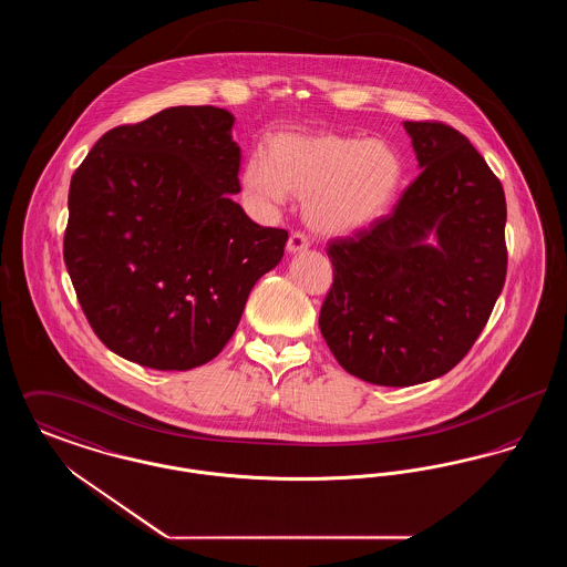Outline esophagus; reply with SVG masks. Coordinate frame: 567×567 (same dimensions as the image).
Here are the masks:
<instances>
[{"mask_svg": "<svg viewBox=\"0 0 567 567\" xmlns=\"http://www.w3.org/2000/svg\"><path fill=\"white\" fill-rule=\"evenodd\" d=\"M308 238L301 234V231H293L289 236V243H287V250L289 252H299V250H306L308 248Z\"/></svg>", "mask_w": 567, "mask_h": 567, "instance_id": "1", "label": "esophagus"}]
</instances>
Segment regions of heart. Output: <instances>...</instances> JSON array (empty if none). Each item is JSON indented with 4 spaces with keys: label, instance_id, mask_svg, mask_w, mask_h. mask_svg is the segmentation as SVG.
Segmentation results:
<instances>
[{
    "label": "heart",
    "instance_id": "obj_1",
    "mask_svg": "<svg viewBox=\"0 0 567 567\" xmlns=\"http://www.w3.org/2000/svg\"><path fill=\"white\" fill-rule=\"evenodd\" d=\"M244 189L259 204L303 197L306 223L324 236H349L384 215L402 183L398 153L380 140L276 135L266 157H250Z\"/></svg>",
    "mask_w": 567,
    "mask_h": 567
}]
</instances>
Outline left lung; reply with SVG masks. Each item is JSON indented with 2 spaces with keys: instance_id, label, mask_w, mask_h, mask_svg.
I'll use <instances>...</instances> for the list:
<instances>
[{
  "instance_id": "1",
  "label": "left lung",
  "mask_w": 567,
  "mask_h": 567,
  "mask_svg": "<svg viewBox=\"0 0 567 567\" xmlns=\"http://www.w3.org/2000/svg\"><path fill=\"white\" fill-rule=\"evenodd\" d=\"M421 174L393 213L329 243L333 285L319 327L338 363L365 382L444 377L474 347L504 289L506 197L470 140L405 121ZM433 233L437 245L424 240Z\"/></svg>"
}]
</instances>
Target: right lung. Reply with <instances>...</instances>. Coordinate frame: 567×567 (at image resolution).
<instances>
[{
  "label": "right lung",
  "instance_id": "right-lung-1",
  "mask_svg": "<svg viewBox=\"0 0 567 567\" xmlns=\"http://www.w3.org/2000/svg\"><path fill=\"white\" fill-rule=\"evenodd\" d=\"M234 114L176 106L114 127L72 176L65 268L95 336L127 361L190 370L215 359L289 234L240 204Z\"/></svg>",
  "mask_w": 567,
  "mask_h": 567
}]
</instances>
